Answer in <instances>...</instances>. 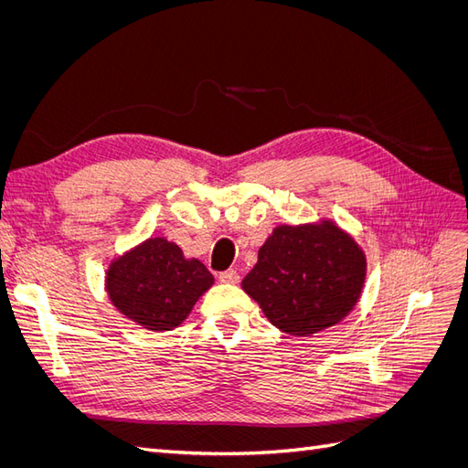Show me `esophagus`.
<instances>
[{
  "label": "esophagus",
  "instance_id": "34e87169",
  "mask_svg": "<svg viewBox=\"0 0 468 468\" xmlns=\"http://www.w3.org/2000/svg\"><path fill=\"white\" fill-rule=\"evenodd\" d=\"M220 281L222 282H239V273L236 271V269H229V271H224V273H220Z\"/></svg>",
  "mask_w": 468,
  "mask_h": 468
}]
</instances>
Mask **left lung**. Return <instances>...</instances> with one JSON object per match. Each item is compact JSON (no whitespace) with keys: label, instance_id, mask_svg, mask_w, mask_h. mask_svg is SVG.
<instances>
[{"label":"left lung","instance_id":"left-lung-1","mask_svg":"<svg viewBox=\"0 0 468 468\" xmlns=\"http://www.w3.org/2000/svg\"><path fill=\"white\" fill-rule=\"evenodd\" d=\"M365 277L361 246L322 218L273 229L242 289L275 328L304 337L342 322L359 303Z\"/></svg>","mask_w":468,"mask_h":468}]
</instances>
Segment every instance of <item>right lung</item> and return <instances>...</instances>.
I'll use <instances>...</instances> for the list:
<instances>
[{"mask_svg": "<svg viewBox=\"0 0 468 468\" xmlns=\"http://www.w3.org/2000/svg\"><path fill=\"white\" fill-rule=\"evenodd\" d=\"M215 285L203 261L183 256L164 236H154L115 258L105 273L109 301L121 314L152 332L183 324L195 303Z\"/></svg>", "mask_w": 468, "mask_h": 468, "instance_id": "right-lung-1", "label": "right lung"}]
</instances>
